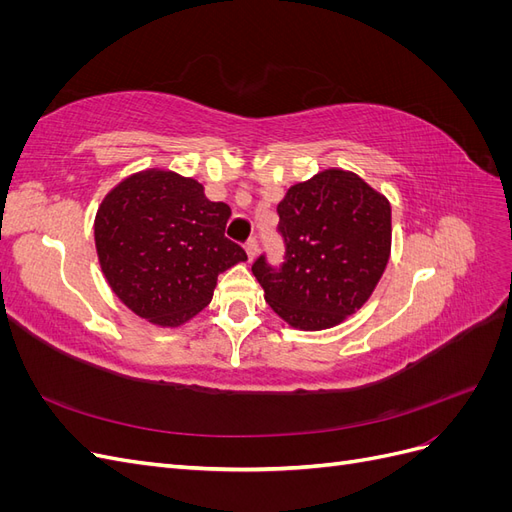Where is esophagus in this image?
I'll return each mask as SVG.
<instances>
[{
    "label": "esophagus",
    "instance_id": "esophagus-1",
    "mask_svg": "<svg viewBox=\"0 0 512 512\" xmlns=\"http://www.w3.org/2000/svg\"><path fill=\"white\" fill-rule=\"evenodd\" d=\"M245 250H247V256H250V260H254V258L258 256V239H256V237L247 239V243H245Z\"/></svg>",
    "mask_w": 512,
    "mask_h": 512
}]
</instances>
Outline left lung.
Segmentation results:
<instances>
[{
	"label": "left lung",
	"instance_id": "1",
	"mask_svg": "<svg viewBox=\"0 0 512 512\" xmlns=\"http://www.w3.org/2000/svg\"><path fill=\"white\" fill-rule=\"evenodd\" d=\"M286 262L260 256L252 273L290 327L322 331L361 309L391 256V203L356 173L327 168L277 205Z\"/></svg>",
	"mask_w": 512,
	"mask_h": 512
}]
</instances>
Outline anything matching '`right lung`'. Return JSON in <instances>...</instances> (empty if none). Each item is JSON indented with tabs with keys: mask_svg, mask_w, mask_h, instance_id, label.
Listing matches in <instances>:
<instances>
[{
	"mask_svg": "<svg viewBox=\"0 0 512 512\" xmlns=\"http://www.w3.org/2000/svg\"><path fill=\"white\" fill-rule=\"evenodd\" d=\"M230 207L203 183L147 168L117 183L96 213L102 273L121 303L158 327H181L209 305L218 275L245 262L226 237Z\"/></svg>",
	"mask_w": 512,
	"mask_h": 512,
	"instance_id": "right-lung-1",
	"label": "right lung"
}]
</instances>
